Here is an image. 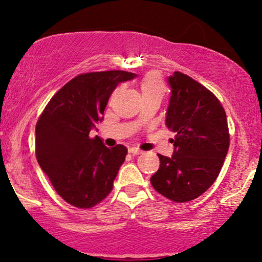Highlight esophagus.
I'll use <instances>...</instances> for the list:
<instances>
[{
	"label": "esophagus",
	"mask_w": 262,
	"mask_h": 262,
	"mask_svg": "<svg viewBox=\"0 0 262 262\" xmlns=\"http://www.w3.org/2000/svg\"><path fill=\"white\" fill-rule=\"evenodd\" d=\"M129 154H132L133 156H138V155H141L142 151L139 150L137 147H130L129 148Z\"/></svg>",
	"instance_id": "obj_1"
}]
</instances>
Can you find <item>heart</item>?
Here are the masks:
<instances>
[{
	"label": "heart",
	"instance_id": "1",
	"mask_svg": "<svg viewBox=\"0 0 262 262\" xmlns=\"http://www.w3.org/2000/svg\"><path fill=\"white\" fill-rule=\"evenodd\" d=\"M164 83L162 81L161 76L156 72L146 75L141 81V92L142 97L145 95H163L164 93Z\"/></svg>",
	"mask_w": 262,
	"mask_h": 262
}]
</instances>
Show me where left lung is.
Returning <instances> with one entry per match:
<instances>
[{
  "instance_id": "8db88e82",
  "label": "left lung",
  "mask_w": 262,
  "mask_h": 262,
  "mask_svg": "<svg viewBox=\"0 0 262 262\" xmlns=\"http://www.w3.org/2000/svg\"><path fill=\"white\" fill-rule=\"evenodd\" d=\"M170 87L165 125L175 133L171 157L158 155L160 169L152 186L168 200L184 203L200 197L219 175L230 146L223 105L204 85L175 71L167 78Z\"/></svg>"
}]
</instances>
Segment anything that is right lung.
I'll return each instance as SVG.
<instances>
[{"label": "right lung", "mask_w": 262, "mask_h": 262, "mask_svg": "<svg viewBox=\"0 0 262 262\" xmlns=\"http://www.w3.org/2000/svg\"><path fill=\"white\" fill-rule=\"evenodd\" d=\"M137 77L127 71L76 76L55 93L36 124V157L65 202L92 208L110 193L127 155L123 145L108 148L89 132L102 121L118 83Z\"/></svg>", "instance_id": "obj_1"}]
</instances>
